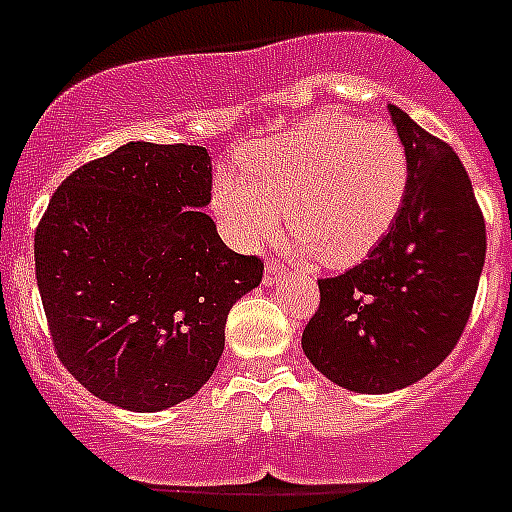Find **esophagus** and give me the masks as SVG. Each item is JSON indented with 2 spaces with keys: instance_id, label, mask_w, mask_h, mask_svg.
<instances>
[{
  "instance_id": "esophagus-1",
  "label": "esophagus",
  "mask_w": 512,
  "mask_h": 512,
  "mask_svg": "<svg viewBox=\"0 0 512 512\" xmlns=\"http://www.w3.org/2000/svg\"><path fill=\"white\" fill-rule=\"evenodd\" d=\"M289 271L284 269V264H279L277 259H269L266 261V269H264V284L266 287H271V284L277 282V279H282V277H287Z\"/></svg>"
}]
</instances>
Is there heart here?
Masks as SVG:
<instances>
[{
  "label": "heart",
  "instance_id": "heart-1",
  "mask_svg": "<svg viewBox=\"0 0 512 512\" xmlns=\"http://www.w3.org/2000/svg\"><path fill=\"white\" fill-rule=\"evenodd\" d=\"M408 187V151L395 128L315 115L235 158V174L212 184V210L230 243L253 248L277 233L284 207L302 251L351 266L390 233Z\"/></svg>",
  "mask_w": 512,
  "mask_h": 512
}]
</instances>
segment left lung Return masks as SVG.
I'll use <instances>...</instances> for the list:
<instances>
[{
    "mask_svg": "<svg viewBox=\"0 0 512 512\" xmlns=\"http://www.w3.org/2000/svg\"><path fill=\"white\" fill-rule=\"evenodd\" d=\"M410 161V187L384 241L354 269L318 279L302 351L320 374L387 395L431 374L467 325L487 235L467 169L449 143L387 107Z\"/></svg>",
    "mask_w": 512,
    "mask_h": 512,
    "instance_id": "obj_1",
    "label": "left lung"
}]
</instances>
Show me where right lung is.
Returning <instances> with one entry per match:
<instances>
[{"label":"right lung","instance_id":"obj_1","mask_svg":"<svg viewBox=\"0 0 512 512\" xmlns=\"http://www.w3.org/2000/svg\"><path fill=\"white\" fill-rule=\"evenodd\" d=\"M202 146L130 140L56 189L35 277L61 364L94 397L158 413L212 377L225 320L264 264L230 251L205 210Z\"/></svg>","mask_w":512,"mask_h":512}]
</instances>
